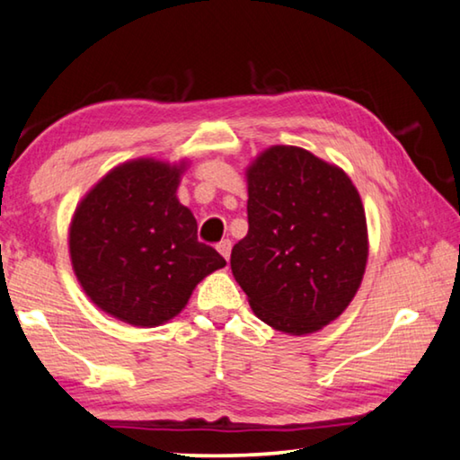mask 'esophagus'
Here are the masks:
<instances>
[{
	"label": "esophagus",
	"instance_id": "1",
	"mask_svg": "<svg viewBox=\"0 0 460 460\" xmlns=\"http://www.w3.org/2000/svg\"><path fill=\"white\" fill-rule=\"evenodd\" d=\"M230 251H232V243L228 238L222 240V243H217V252H220L226 261L230 259Z\"/></svg>",
	"mask_w": 460,
	"mask_h": 460
}]
</instances>
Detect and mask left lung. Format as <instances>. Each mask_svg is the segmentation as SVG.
Returning <instances> with one entry per match:
<instances>
[{
	"label": "left lung",
	"instance_id": "obj_1",
	"mask_svg": "<svg viewBox=\"0 0 460 460\" xmlns=\"http://www.w3.org/2000/svg\"><path fill=\"white\" fill-rule=\"evenodd\" d=\"M248 234L230 267L259 318L288 334L336 320L363 281L367 220L346 172L297 146L248 169Z\"/></svg>",
	"mask_w": 460,
	"mask_h": 460
}]
</instances>
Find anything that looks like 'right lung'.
<instances>
[{"mask_svg": "<svg viewBox=\"0 0 460 460\" xmlns=\"http://www.w3.org/2000/svg\"><path fill=\"white\" fill-rule=\"evenodd\" d=\"M183 167L140 159L119 164L75 212V275L97 307L132 326H159L183 310L203 277L226 261L198 240L177 199Z\"/></svg>", "mask_w": 460, "mask_h": 460, "instance_id": "1", "label": "right lung"}]
</instances>
